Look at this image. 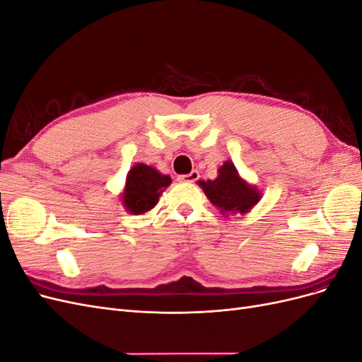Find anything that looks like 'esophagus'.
Masks as SVG:
<instances>
[{
  "instance_id": "esophagus-1",
  "label": "esophagus",
  "mask_w": 362,
  "mask_h": 362,
  "mask_svg": "<svg viewBox=\"0 0 362 362\" xmlns=\"http://www.w3.org/2000/svg\"><path fill=\"white\" fill-rule=\"evenodd\" d=\"M181 182H189V184H192V182H196L199 180V172L198 170H192L190 173H187V175H181V177L178 178Z\"/></svg>"
}]
</instances>
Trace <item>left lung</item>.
Listing matches in <instances>:
<instances>
[{
    "instance_id": "8db88e82",
    "label": "left lung",
    "mask_w": 362,
    "mask_h": 362,
    "mask_svg": "<svg viewBox=\"0 0 362 362\" xmlns=\"http://www.w3.org/2000/svg\"><path fill=\"white\" fill-rule=\"evenodd\" d=\"M199 184L208 199L221 208L222 213L237 211L243 214L259 201V193L240 178L231 161L223 163L214 181H199Z\"/></svg>"
}]
</instances>
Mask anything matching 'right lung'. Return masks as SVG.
Here are the masks:
<instances>
[{
  "mask_svg": "<svg viewBox=\"0 0 362 362\" xmlns=\"http://www.w3.org/2000/svg\"><path fill=\"white\" fill-rule=\"evenodd\" d=\"M170 184L168 175H161L146 164H136L127 177L125 193L122 201L131 214L149 211L158 202L163 189Z\"/></svg>",
  "mask_w": 362,
  "mask_h": 362,
  "instance_id": "add662e5",
  "label": "right lung"
}]
</instances>
